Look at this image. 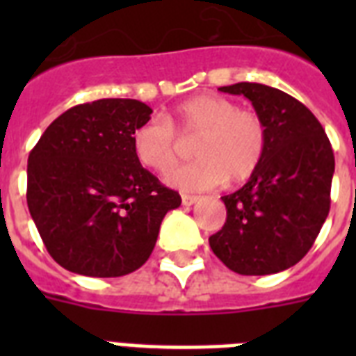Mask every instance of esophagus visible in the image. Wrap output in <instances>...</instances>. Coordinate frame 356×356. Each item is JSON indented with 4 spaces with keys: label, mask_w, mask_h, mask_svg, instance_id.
Masks as SVG:
<instances>
[{
    "label": "esophagus",
    "mask_w": 356,
    "mask_h": 356,
    "mask_svg": "<svg viewBox=\"0 0 356 356\" xmlns=\"http://www.w3.org/2000/svg\"><path fill=\"white\" fill-rule=\"evenodd\" d=\"M181 201H183L184 207H192V205H194V203H197V201H200V197H197V195L183 194V195H181Z\"/></svg>",
    "instance_id": "obj_1"
}]
</instances>
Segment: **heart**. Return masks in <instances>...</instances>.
I'll return each instance as SVG.
<instances>
[{"mask_svg": "<svg viewBox=\"0 0 356 356\" xmlns=\"http://www.w3.org/2000/svg\"><path fill=\"white\" fill-rule=\"evenodd\" d=\"M200 134L195 161L166 175V183L183 192H201L223 181L242 183L259 170L266 151V125L259 114L238 108L233 99L200 94L179 103L168 120L151 118L133 133V151L142 166L168 172L175 164L179 136Z\"/></svg>", "mask_w": 356, "mask_h": 356, "instance_id": "heart-1", "label": "heart"}]
</instances>
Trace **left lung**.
I'll return each mask as SVG.
<instances>
[{"label": "left lung", "mask_w": 356, "mask_h": 356, "mask_svg": "<svg viewBox=\"0 0 356 356\" xmlns=\"http://www.w3.org/2000/svg\"><path fill=\"white\" fill-rule=\"evenodd\" d=\"M218 90L245 96L266 125L259 170L223 195L227 220L211 249L240 275H270L298 264L331 209L334 155L314 114L296 97L260 83Z\"/></svg>", "instance_id": "obj_1"}]
</instances>
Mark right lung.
<instances>
[{"label": "right lung", "instance_id": "obj_1", "mask_svg": "<svg viewBox=\"0 0 356 356\" xmlns=\"http://www.w3.org/2000/svg\"><path fill=\"white\" fill-rule=\"evenodd\" d=\"M138 99H97L60 114L27 161V207L53 260L86 277L138 270L181 195L138 162Z\"/></svg>", "mask_w": 356, "mask_h": 356}]
</instances>
